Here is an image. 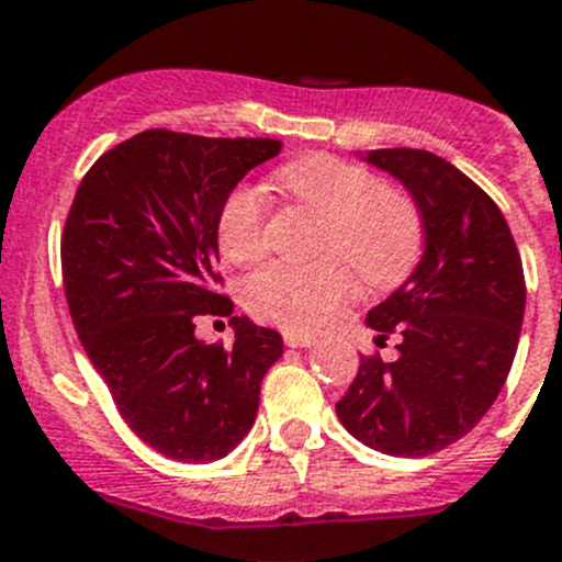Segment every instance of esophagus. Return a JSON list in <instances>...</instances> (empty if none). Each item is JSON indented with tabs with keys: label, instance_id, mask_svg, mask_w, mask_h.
I'll list each match as a JSON object with an SVG mask.
<instances>
[{
	"label": "esophagus",
	"instance_id": "34e87169",
	"mask_svg": "<svg viewBox=\"0 0 562 562\" xmlns=\"http://www.w3.org/2000/svg\"><path fill=\"white\" fill-rule=\"evenodd\" d=\"M285 344L293 349H307V346H316V335L299 333V329H285Z\"/></svg>",
	"mask_w": 562,
	"mask_h": 562
}]
</instances>
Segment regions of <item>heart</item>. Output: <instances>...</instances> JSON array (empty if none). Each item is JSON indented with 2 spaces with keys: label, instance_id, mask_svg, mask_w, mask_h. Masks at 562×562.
<instances>
[{
  "label": "heart",
  "instance_id": "b5f03b06",
  "mask_svg": "<svg viewBox=\"0 0 562 562\" xmlns=\"http://www.w3.org/2000/svg\"><path fill=\"white\" fill-rule=\"evenodd\" d=\"M299 202L324 218L322 251H335L371 285L400 280L422 249V216L416 204L385 188L374 171L338 160L305 157L277 171ZM263 191L257 186L233 188L218 213V249L229 263H255L266 251ZM355 280L338 257L318 263H274L257 269L244 285V302L255 316L282 327L316 329L333 322L349 302Z\"/></svg>",
  "mask_w": 562,
  "mask_h": 562
}]
</instances>
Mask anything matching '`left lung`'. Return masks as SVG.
Instances as JSON below:
<instances>
[{"label":"left lung","mask_w":562,"mask_h":562,"mask_svg":"<svg viewBox=\"0 0 562 562\" xmlns=\"http://www.w3.org/2000/svg\"><path fill=\"white\" fill-rule=\"evenodd\" d=\"M358 157L400 180L416 202L424 251L366 324L396 335V360L363 358L335 405L360 443L427 458L463 438L499 396L524 322V269L502 210L476 182L424 149Z\"/></svg>","instance_id":"obj_1"}]
</instances>
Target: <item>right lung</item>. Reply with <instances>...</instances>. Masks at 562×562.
<instances>
[{"instance_id": "right-lung-1", "label": "right lung", "mask_w": 562, "mask_h": 562, "mask_svg": "<svg viewBox=\"0 0 562 562\" xmlns=\"http://www.w3.org/2000/svg\"><path fill=\"white\" fill-rule=\"evenodd\" d=\"M282 151L274 138L146 130L82 177L63 229L68 313L93 369L146 447L180 463L222 460L249 435L282 335L234 316V346L195 338L216 293L224 199Z\"/></svg>"}]
</instances>
